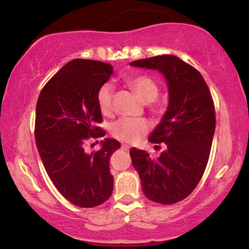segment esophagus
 I'll list each match as a JSON object with an SVG mask.
<instances>
[{"mask_svg":"<svg viewBox=\"0 0 249 249\" xmlns=\"http://www.w3.org/2000/svg\"><path fill=\"white\" fill-rule=\"evenodd\" d=\"M121 148L124 149V151H125V152H128L129 149H130V147H129V146L125 145V144H122V145H121Z\"/></svg>","mask_w":249,"mask_h":249,"instance_id":"obj_1","label":"esophagus"}]
</instances>
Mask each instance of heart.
Masks as SVG:
<instances>
[{
  "instance_id": "obj_1",
  "label": "heart",
  "mask_w": 249,
  "mask_h": 249,
  "mask_svg": "<svg viewBox=\"0 0 249 249\" xmlns=\"http://www.w3.org/2000/svg\"><path fill=\"white\" fill-rule=\"evenodd\" d=\"M129 86L137 94L144 103H151V107L156 110L159 105L154 103L158 97L160 88L158 83L148 76H136L127 80ZM98 107L104 115L112 113V100H113V86L111 84H103L98 88L96 94ZM148 131L147 122L142 119L122 118L115 121L111 127V132L115 138L124 142H136L141 141L142 136Z\"/></svg>"
}]
</instances>
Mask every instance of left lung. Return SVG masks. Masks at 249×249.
<instances>
[{"label":"left lung","instance_id":"8db88e82","mask_svg":"<svg viewBox=\"0 0 249 249\" xmlns=\"http://www.w3.org/2000/svg\"><path fill=\"white\" fill-rule=\"evenodd\" d=\"M130 66L160 71L169 88L168 110L148 138L153 144L164 142L165 149L153 159L132 147V165L148 199L165 205L178 203L195 189L209 161L215 131L212 96L202 74L175 55L137 60Z\"/></svg>","mask_w":249,"mask_h":249}]
</instances>
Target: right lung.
Returning <instances> with one entry per match:
<instances>
[{"label": "right lung", "instance_id": "right-lung-1", "mask_svg": "<svg viewBox=\"0 0 249 249\" xmlns=\"http://www.w3.org/2000/svg\"><path fill=\"white\" fill-rule=\"evenodd\" d=\"M112 73L108 63L74 59L47 81L37 101L35 139L44 168L61 195L79 207L101 205L113 190L108 164L120 142L105 138L90 154L84 148L87 139L105 136L97 127L103 119L96 94Z\"/></svg>", "mask_w": 249, "mask_h": 249}]
</instances>
